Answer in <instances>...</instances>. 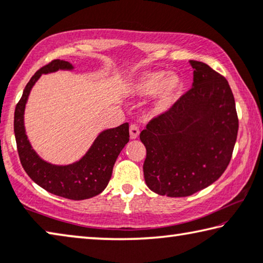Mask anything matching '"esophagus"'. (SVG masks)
Wrapping results in <instances>:
<instances>
[{"label": "esophagus", "mask_w": 263, "mask_h": 263, "mask_svg": "<svg viewBox=\"0 0 263 263\" xmlns=\"http://www.w3.org/2000/svg\"><path fill=\"white\" fill-rule=\"evenodd\" d=\"M139 127L137 126L135 124H131L130 125V138L131 139H137L139 137Z\"/></svg>", "instance_id": "obj_1"}]
</instances>
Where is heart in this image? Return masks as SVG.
Here are the masks:
<instances>
[{"mask_svg": "<svg viewBox=\"0 0 263 263\" xmlns=\"http://www.w3.org/2000/svg\"><path fill=\"white\" fill-rule=\"evenodd\" d=\"M128 91L137 98L152 95L149 111L153 116H160L168 112L177 103L182 91V79L174 72L148 70L133 78Z\"/></svg>", "mask_w": 263, "mask_h": 263, "instance_id": "heart-1", "label": "heart"}]
</instances>
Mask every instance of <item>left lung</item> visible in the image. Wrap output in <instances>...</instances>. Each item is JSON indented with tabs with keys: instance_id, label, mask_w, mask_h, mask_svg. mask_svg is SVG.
I'll return each mask as SVG.
<instances>
[{
	"instance_id": "left-lung-1",
	"label": "left lung",
	"mask_w": 263,
	"mask_h": 263,
	"mask_svg": "<svg viewBox=\"0 0 263 263\" xmlns=\"http://www.w3.org/2000/svg\"><path fill=\"white\" fill-rule=\"evenodd\" d=\"M190 64L192 89L140 133L146 147L145 182L171 198L189 197L218 180L231 161L239 130L227 79L202 62Z\"/></svg>"
}]
</instances>
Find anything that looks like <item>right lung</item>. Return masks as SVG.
I'll use <instances>...</instances> for the list:
<instances>
[{
    "label": "right lung",
    "instance_id": "right-lung-1",
    "mask_svg": "<svg viewBox=\"0 0 263 263\" xmlns=\"http://www.w3.org/2000/svg\"><path fill=\"white\" fill-rule=\"evenodd\" d=\"M73 69L74 66L69 62L55 60L31 77L16 105L14 132L21 164L32 181L58 197L84 200L102 193L109 184L117 158L130 140L128 123L102 131L84 156L68 165H55L42 159L32 148L24 126V112L29 95L42 74L60 70L71 71Z\"/></svg>",
    "mask_w": 263,
    "mask_h": 263
}]
</instances>
